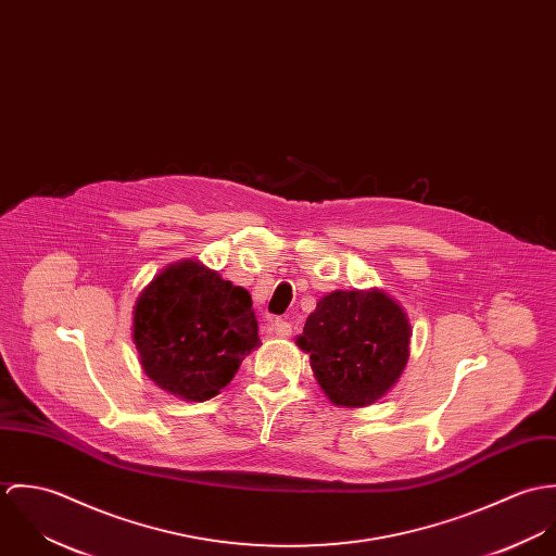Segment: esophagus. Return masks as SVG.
Segmentation results:
<instances>
[{
  "instance_id": "34e87169",
  "label": "esophagus",
  "mask_w": 556,
  "mask_h": 556,
  "mask_svg": "<svg viewBox=\"0 0 556 556\" xmlns=\"http://www.w3.org/2000/svg\"><path fill=\"white\" fill-rule=\"evenodd\" d=\"M274 331H276V336L287 338V336H291L293 325H291L289 320H285V318H276V320H274Z\"/></svg>"
}]
</instances>
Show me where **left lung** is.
<instances>
[{
    "instance_id": "8db88e82",
    "label": "left lung",
    "mask_w": 556,
    "mask_h": 556,
    "mask_svg": "<svg viewBox=\"0 0 556 556\" xmlns=\"http://www.w3.org/2000/svg\"><path fill=\"white\" fill-rule=\"evenodd\" d=\"M410 325L383 291H333L318 300L298 344L311 353L333 404L366 406L386 396L408 362Z\"/></svg>"
}]
</instances>
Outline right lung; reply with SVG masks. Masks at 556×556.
<instances>
[{
    "instance_id": "1",
    "label": "right lung",
    "mask_w": 556,
    "mask_h": 556,
    "mask_svg": "<svg viewBox=\"0 0 556 556\" xmlns=\"http://www.w3.org/2000/svg\"><path fill=\"white\" fill-rule=\"evenodd\" d=\"M132 336L146 375L199 402L227 388L261 344L250 293L194 261L166 267L141 293Z\"/></svg>"
}]
</instances>
